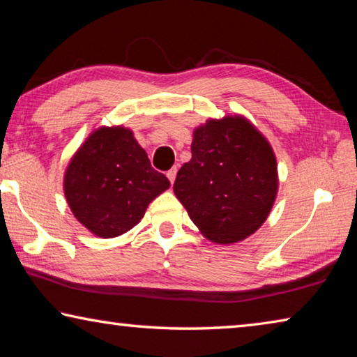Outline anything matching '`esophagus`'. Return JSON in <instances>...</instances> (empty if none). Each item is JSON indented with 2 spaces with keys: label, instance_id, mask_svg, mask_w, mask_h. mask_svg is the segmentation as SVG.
Masks as SVG:
<instances>
[{
  "label": "esophagus",
  "instance_id": "34e87169",
  "mask_svg": "<svg viewBox=\"0 0 357 357\" xmlns=\"http://www.w3.org/2000/svg\"><path fill=\"white\" fill-rule=\"evenodd\" d=\"M176 173H178L176 168H172V170H168V172H167V178L170 179V183H172V184L174 183V179H176Z\"/></svg>",
  "mask_w": 357,
  "mask_h": 357
}]
</instances>
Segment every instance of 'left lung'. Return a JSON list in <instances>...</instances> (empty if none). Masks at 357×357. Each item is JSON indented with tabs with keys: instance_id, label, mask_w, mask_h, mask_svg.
Returning <instances> with one entry per match:
<instances>
[{
	"instance_id": "left-lung-1",
	"label": "left lung",
	"mask_w": 357,
	"mask_h": 357,
	"mask_svg": "<svg viewBox=\"0 0 357 357\" xmlns=\"http://www.w3.org/2000/svg\"><path fill=\"white\" fill-rule=\"evenodd\" d=\"M190 149L173 190L192 222L217 244L255 233L268 219L279 184L268 140L243 116H225L197 128Z\"/></svg>"
}]
</instances>
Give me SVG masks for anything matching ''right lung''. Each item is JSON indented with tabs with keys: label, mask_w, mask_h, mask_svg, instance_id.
I'll return each mask as SVG.
<instances>
[{
	"label": "right lung",
	"mask_w": 357,
	"mask_h": 357,
	"mask_svg": "<svg viewBox=\"0 0 357 357\" xmlns=\"http://www.w3.org/2000/svg\"><path fill=\"white\" fill-rule=\"evenodd\" d=\"M170 187L126 128H100L86 138L64 174V195L77 220L99 238L119 236L143 219Z\"/></svg>",
	"instance_id": "add662e5"
}]
</instances>
